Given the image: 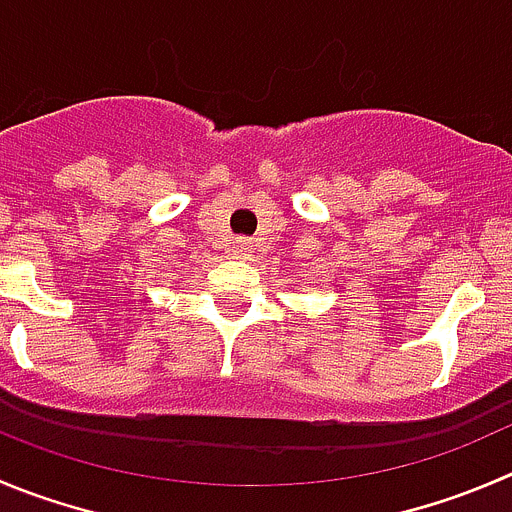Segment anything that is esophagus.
<instances>
[{
	"label": "esophagus",
	"mask_w": 512,
	"mask_h": 512,
	"mask_svg": "<svg viewBox=\"0 0 512 512\" xmlns=\"http://www.w3.org/2000/svg\"><path fill=\"white\" fill-rule=\"evenodd\" d=\"M233 253H236V259H248L251 256V241H238L233 246Z\"/></svg>",
	"instance_id": "1"
}]
</instances>
